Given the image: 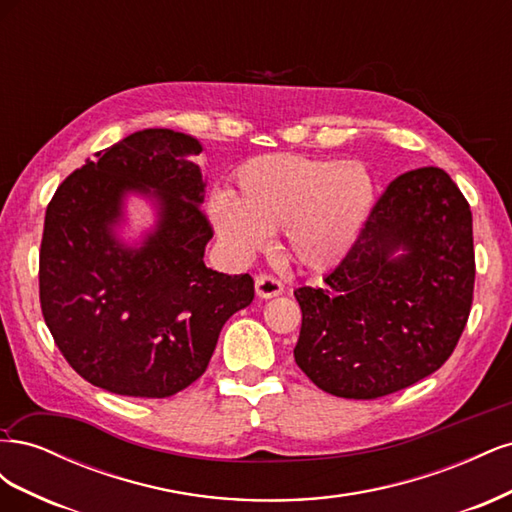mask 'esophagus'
<instances>
[{
  "mask_svg": "<svg viewBox=\"0 0 512 512\" xmlns=\"http://www.w3.org/2000/svg\"><path fill=\"white\" fill-rule=\"evenodd\" d=\"M284 292V286L280 280H275L271 275H258L256 277V294L258 299H273V297H280Z\"/></svg>",
  "mask_w": 512,
  "mask_h": 512,
  "instance_id": "34e87169",
  "label": "esophagus"
}]
</instances>
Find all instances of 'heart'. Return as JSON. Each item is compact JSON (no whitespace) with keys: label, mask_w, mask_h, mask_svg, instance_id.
Returning a JSON list of instances; mask_svg holds the SVG:
<instances>
[{"label":"heart","mask_w":512,"mask_h":512,"mask_svg":"<svg viewBox=\"0 0 512 512\" xmlns=\"http://www.w3.org/2000/svg\"><path fill=\"white\" fill-rule=\"evenodd\" d=\"M374 179L359 162L271 153L237 173V194L215 192L207 213L230 256L250 260L271 230L284 228V250L307 271L337 267L359 241L374 209Z\"/></svg>","instance_id":"heart-1"}]
</instances>
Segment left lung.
Instances as JSON below:
<instances>
[{
    "label": "left lung",
    "instance_id": "8db88e82",
    "mask_svg": "<svg viewBox=\"0 0 512 512\" xmlns=\"http://www.w3.org/2000/svg\"><path fill=\"white\" fill-rule=\"evenodd\" d=\"M474 290L472 211L442 168L397 177L320 288H297L294 361L318 389L376 399L453 354Z\"/></svg>",
    "mask_w": 512,
    "mask_h": 512
}]
</instances>
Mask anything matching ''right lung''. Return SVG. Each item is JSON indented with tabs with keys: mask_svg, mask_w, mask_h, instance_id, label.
<instances>
[{
	"mask_svg": "<svg viewBox=\"0 0 512 512\" xmlns=\"http://www.w3.org/2000/svg\"><path fill=\"white\" fill-rule=\"evenodd\" d=\"M198 138L134 132L96 153L46 207L40 305L72 369L126 397H168L205 374L226 320L254 299L250 275L205 267L211 226ZM152 224L130 236L129 198Z\"/></svg>",
	"mask_w": 512,
	"mask_h": 512,
	"instance_id": "add662e5",
	"label": "right lung"
}]
</instances>
